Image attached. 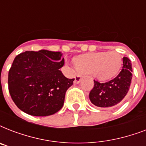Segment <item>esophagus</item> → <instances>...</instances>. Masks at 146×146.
Returning <instances> with one entry per match:
<instances>
[{
  "label": "esophagus",
  "mask_w": 146,
  "mask_h": 146,
  "mask_svg": "<svg viewBox=\"0 0 146 146\" xmlns=\"http://www.w3.org/2000/svg\"><path fill=\"white\" fill-rule=\"evenodd\" d=\"M82 80V77H81V76L77 75L76 76L75 78V83H80V82Z\"/></svg>",
  "instance_id": "obj_1"
}]
</instances>
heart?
<instances>
[{"label":"heart","instance_id":"heart-1","mask_svg":"<svg viewBox=\"0 0 146 146\" xmlns=\"http://www.w3.org/2000/svg\"><path fill=\"white\" fill-rule=\"evenodd\" d=\"M123 64L121 55L117 51H101L81 55L75 59V65L82 73L91 74L101 81L114 77Z\"/></svg>","mask_w":146,"mask_h":146}]
</instances>
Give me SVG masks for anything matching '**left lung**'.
<instances>
[{"instance_id":"1","label":"left lung","mask_w":146,"mask_h":146,"mask_svg":"<svg viewBox=\"0 0 146 146\" xmlns=\"http://www.w3.org/2000/svg\"><path fill=\"white\" fill-rule=\"evenodd\" d=\"M131 61L123 58V67L113 80L104 83L94 80V87L89 93V99L94 105L100 108H109L119 104L127 96L133 77Z\"/></svg>"}]
</instances>
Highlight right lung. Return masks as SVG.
Wrapping results in <instances>:
<instances>
[{
    "mask_svg": "<svg viewBox=\"0 0 146 146\" xmlns=\"http://www.w3.org/2000/svg\"><path fill=\"white\" fill-rule=\"evenodd\" d=\"M60 51H25L15 57L8 73V89L15 104L25 113L45 117L64 105L66 90L74 79L59 69L64 64Z\"/></svg>",
    "mask_w": 146,
    "mask_h": 146,
    "instance_id": "right-lung-1",
    "label": "right lung"
}]
</instances>
